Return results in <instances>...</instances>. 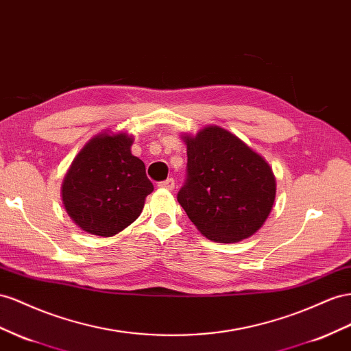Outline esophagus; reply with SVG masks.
I'll use <instances>...</instances> for the list:
<instances>
[{"instance_id": "obj_1", "label": "esophagus", "mask_w": 351, "mask_h": 351, "mask_svg": "<svg viewBox=\"0 0 351 351\" xmlns=\"http://www.w3.org/2000/svg\"><path fill=\"white\" fill-rule=\"evenodd\" d=\"M158 186H159L160 189H167V191H173L174 186H176V183H174V178H167L165 182L159 183Z\"/></svg>"}]
</instances>
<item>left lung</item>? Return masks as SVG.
Listing matches in <instances>:
<instances>
[{"label":"left lung","instance_id":"left-lung-1","mask_svg":"<svg viewBox=\"0 0 351 351\" xmlns=\"http://www.w3.org/2000/svg\"><path fill=\"white\" fill-rule=\"evenodd\" d=\"M187 146V182L178 204L202 236L232 243L266 223L276 197L269 162L229 130L206 125L180 134Z\"/></svg>","mask_w":351,"mask_h":351}]
</instances>
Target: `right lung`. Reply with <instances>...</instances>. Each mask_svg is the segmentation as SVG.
<instances>
[{"label":"right lung","instance_id":"add662e5","mask_svg":"<svg viewBox=\"0 0 351 351\" xmlns=\"http://www.w3.org/2000/svg\"><path fill=\"white\" fill-rule=\"evenodd\" d=\"M134 136L103 130L93 136L64 174L62 202L81 230L110 238L134 223L154 184L143 160L131 154Z\"/></svg>","mask_w":351,"mask_h":351}]
</instances>
